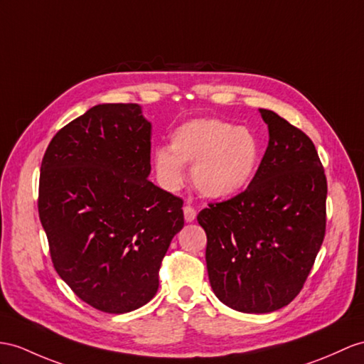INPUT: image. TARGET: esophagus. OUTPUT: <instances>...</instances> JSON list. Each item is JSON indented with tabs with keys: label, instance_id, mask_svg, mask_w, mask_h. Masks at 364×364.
Returning a JSON list of instances; mask_svg holds the SVG:
<instances>
[{
	"label": "esophagus",
	"instance_id": "obj_1",
	"mask_svg": "<svg viewBox=\"0 0 364 364\" xmlns=\"http://www.w3.org/2000/svg\"><path fill=\"white\" fill-rule=\"evenodd\" d=\"M183 218L187 223H193L194 219H196V210H194V207L191 205H185L183 207Z\"/></svg>",
	"mask_w": 364,
	"mask_h": 364
}]
</instances>
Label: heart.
<instances>
[{"label": "heart", "mask_w": 364, "mask_h": 364, "mask_svg": "<svg viewBox=\"0 0 364 364\" xmlns=\"http://www.w3.org/2000/svg\"><path fill=\"white\" fill-rule=\"evenodd\" d=\"M259 154V140L252 129L220 119H196L173 132L170 148H156L154 166L171 190L183 182L182 166L193 168L194 187L218 199L235 196L252 182Z\"/></svg>", "instance_id": "1"}]
</instances>
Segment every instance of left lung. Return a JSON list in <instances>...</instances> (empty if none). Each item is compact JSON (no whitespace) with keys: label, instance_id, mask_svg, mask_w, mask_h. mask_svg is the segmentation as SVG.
<instances>
[{"label":"left lung","instance_id":"8db88e82","mask_svg":"<svg viewBox=\"0 0 364 364\" xmlns=\"http://www.w3.org/2000/svg\"><path fill=\"white\" fill-rule=\"evenodd\" d=\"M259 112L269 145L249 187L198 215L211 289L244 314L291 303L326 235L327 181L314 141L277 112Z\"/></svg>","mask_w":364,"mask_h":364}]
</instances>
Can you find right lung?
<instances>
[{
  "instance_id": "right-lung-1",
  "label": "right lung",
  "mask_w": 364,
  "mask_h": 364,
  "mask_svg": "<svg viewBox=\"0 0 364 364\" xmlns=\"http://www.w3.org/2000/svg\"><path fill=\"white\" fill-rule=\"evenodd\" d=\"M151 123L136 103L97 105L52 137L41 161L38 215L54 269L106 314L145 306L183 227V200L148 181Z\"/></svg>"
}]
</instances>
